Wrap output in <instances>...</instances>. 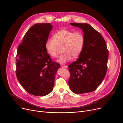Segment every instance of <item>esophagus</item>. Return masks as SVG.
Returning a JSON list of instances; mask_svg holds the SVG:
<instances>
[{"instance_id": "34e87169", "label": "esophagus", "mask_w": 123, "mask_h": 123, "mask_svg": "<svg viewBox=\"0 0 123 123\" xmlns=\"http://www.w3.org/2000/svg\"><path fill=\"white\" fill-rule=\"evenodd\" d=\"M61 67H62V68H67V66L64 65V64H61Z\"/></svg>"}]
</instances>
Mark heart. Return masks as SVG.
I'll return each instance as SVG.
<instances>
[{
	"mask_svg": "<svg viewBox=\"0 0 123 123\" xmlns=\"http://www.w3.org/2000/svg\"><path fill=\"white\" fill-rule=\"evenodd\" d=\"M85 37L82 32L68 29H61L54 34L53 38L48 39L45 47L47 53L52 57L58 56L59 46H63V53L57 59L59 63L64 64L70 61L73 58L78 57L84 46Z\"/></svg>",
	"mask_w": 123,
	"mask_h": 123,
	"instance_id": "1",
	"label": "heart"
}]
</instances>
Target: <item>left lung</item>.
<instances>
[{
    "mask_svg": "<svg viewBox=\"0 0 123 123\" xmlns=\"http://www.w3.org/2000/svg\"><path fill=\"white\" fill-rule=\"evenodd\" d=\"M82 29L85 44L79 58L68 66V84L76 94L91 92L101 84L106 76L109 53L102 35L87 23H71Z\"/></svg>",
    "mask_w": 123,
    "mask_h": 123,
    "instance_id": "1",
    "label": "left lung"
}]
</instances>
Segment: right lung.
I'll return each mask as SVG.
<instances>
[{
	"mask_svg": "<svg viewBox=\"0 0 123 123\" xmlns=\"http://www.w3.org/2000/svg\"><path fill=\"white\" fill-rule=\"evenodd\" d=\"M52 27L50 23L34 24L25 33L17 49V78L27 92L34 96H44L52 91L60 67L45 47Z\"/></svg>",
	"mask_w": 123,
	"mask_h": 123,
	"instance_id": "right-lung-1",
	"label": "right lung"
}]
</instances>
